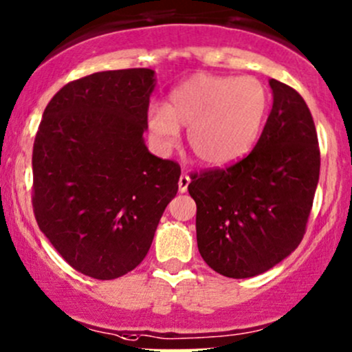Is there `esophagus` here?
I'll return each mask as SVG.
<instances>
[{
	"label": "esophagus",
	"instance_id": "1",
	"mask_svg": "<svg viewBox=\"0 0 352 352\" xmlns=\"http://www.w3.org/2000/svg\"><path fill=\"white\" fill-rule=\"evenodd\" d=\"M188 184H190V177H188L187 173H182L179 179V192H182V194L184 192H187Z\"/></svg>",
	"mask_w": 352,
	"mask_h": 352
}]
</instances>
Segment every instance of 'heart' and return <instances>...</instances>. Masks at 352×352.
<instances>
[{"instance_id": "1", "label": "heart", "mask_w": 352, "mask_h": 352, "mask_svg": "<svg viewBox=\"0 0 352 352\" xmlns=\"http://www.w3.org/2000/svg\"><path fill=\"white\" fill-rule=\"evenodd\" d=\"M267 105V88L254 76L199 75L173 90L167 107L150 111V130L172 146L185 126L188 148L202 164L226 165L256 144Z\"/></svg>"}]
</instances>
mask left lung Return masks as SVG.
<instances>
[{"mask_svg": "<svg viewBox=\"0 0 352 352\" xmlns=\"http://www.w3.org/2000/svg\"><path fill=\"white\" fill-rule=\"evenodd\" d=\"M274 103L252 152L190 175L197 245L215 272L245 279L279 264L302 241L319 182L311 111L294 88L269 80Z\"/></svg>", "mask_w": 352, "mask_h": 352, "instance_id": "obj_1", "label": "left lung"}]
</instances>
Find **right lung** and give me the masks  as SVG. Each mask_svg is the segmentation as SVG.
<instances>
[{
	"label": "right lung",
	"instance_id": "right-lung-1",
	"mask_svg": "<svg viewBox=\"0 0 352 352\" xmlns=\"http://www.w3.org/2000/svg\"><path fill=\"white\" fill-rule=\"evenodd\" d=\"M153 88L148 68L69 82L34 137V219L56 252L94 279H117L144 261L179 190L180 165L144 142Z\"/></svg>",
	"mask_w": 352,
	"mask_h": 352
}]
</instances>
